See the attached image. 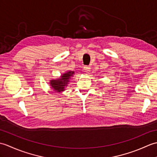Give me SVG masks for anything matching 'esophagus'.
I'll return each mask as SVG.
<instances>
[{"label":"esophagus","mask_w":157,"mask_h":157,"mask_svg":"<svg viewBox=\"0 0 157 157\" xmlns=\"http://www.w3.org/2000/svg\"><path fill=\"white\" fill-rule=\"evenodd\" d=\"M90 69H91V68L90 66H85L84 67V71L86 73H88L90 71Z\"/></svg>","instance_id":"1"}]
</instances>
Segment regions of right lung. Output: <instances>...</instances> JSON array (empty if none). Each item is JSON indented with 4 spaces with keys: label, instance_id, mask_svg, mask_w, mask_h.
I'll use <instances>...</instances> for the list:
<instances>
[{
    "label": "right lung",
    "instance_id": "1",
    "mask_svg": "<svg viewBox=\"0 0 157 157\" xmlns=\"http://www.w3.org/2000/svg\"><path fill=\"white\" fill-rule=\"evenodd\" d=\"M74 71H69L65 73H63L59 78L56 79H51L50 81V85L51 88H53L56 92H61L65 90L66 86H67L68 83L69 82V79L71 77L73 76Z\"/></svg>",
    "mask_w": 157,
    "mask_h": 157
}]
</instances>
